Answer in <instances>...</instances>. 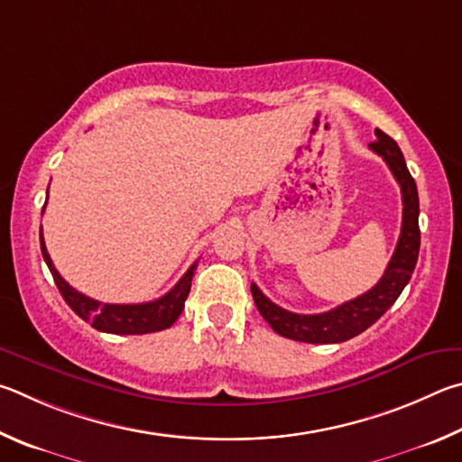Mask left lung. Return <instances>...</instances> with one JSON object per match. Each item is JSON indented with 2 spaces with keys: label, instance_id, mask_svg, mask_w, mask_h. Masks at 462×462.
Listing matches in <instances>:
<instances>
[{
  "label": "left lung",
  "instance_id": "1",
  "mask_svg": "<svg viewBox=\"0 0 462 462\" xmlns=\"http://www.w3.org/2000/svg\"><path fill=\"white\" fill-rule=\"evenodd\" d=\"M375 142L369 143L377 156L385 160L390 166L392 174L398 180L402 189V202H403V217H402V233L395 245V252L387 263L385 273L382 280L355 300L345 302L337 309L320 314H296L280 309L273 304L270 298L262 294V290L252 284V294L257 310L262 317L268 320V325L276 330L278 335L292 338V341L312 343V345H328V343H343L349 338L357 337L363 330H367L375 320L385 314V310L398 300L402 290L414 273L418 252H420V202H418V189L414 178L403 160V153L398 148L390 135L383 134L382 129H375Z\"/></svg>",
  "mask_w": 462,
  "mask_h": 462
}]
</instances>
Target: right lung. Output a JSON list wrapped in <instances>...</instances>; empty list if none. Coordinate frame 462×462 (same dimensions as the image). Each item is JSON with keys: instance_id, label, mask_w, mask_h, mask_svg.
Wrapping results in <instances>:
<instances>
[{"instance_id": "obj_1", "label": "right lung", "mask_w": 462, "mask_h": 462, "mask_svg": "<svg viewBox=\"0 0 462 462\" xmlns=\"http://www.w3.org/2000/svg\"><path fill=\"white\" fill-rule=\"evenodd\" d=\"M40 249H42L44 262L52 273L56 286L60 290L64 302L70 306L72 312L79 314L93 328L111 335H148L172 327L184 309V300L190 292L194 270H197V263H192L189 272L178 280V284L168 294L158 298V300L142 304H103L80 294L79 290L72 288L69 282H64L60 273L56 272L51 255L46 252L42 226H40Z\"/></svg>"}]
</instances>
